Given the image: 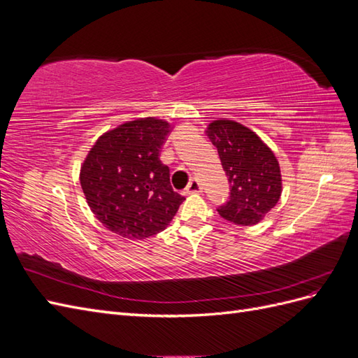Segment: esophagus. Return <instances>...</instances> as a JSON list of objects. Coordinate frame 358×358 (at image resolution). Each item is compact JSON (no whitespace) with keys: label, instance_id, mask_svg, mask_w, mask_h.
<instances>
[{"label":"esophagus","instance_id":"obj_1","mask_svg":"<svg viewBox=\"0 0 358 358\" xmlns=\"http://www.w3.org/2000/svg\"><path fill=\"white\" fill-rule=\"evenodd\" d=\"M201 189H203V188H201L200 182H199L197 179H191V180H189L188 187H187V192H188V194H200Z\"/></svg>","mask_w":358,"mask_h":358}]
</instances>
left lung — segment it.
<instances>
[{
  "label": "left lung",
  "instance_id": "obj_1",
  "mask_svg": "<svg viewBox=\"0 0 358 358\" xmlns=\"http://www.w3.org/2000/svg\"><path fill=\"white\" fill-rule=\"evenodd\" d=\"M218 149L230 182V200L218 213L236 225H255L272 210L282 194V175L273 150L248 127L216 119L204 129Z\"/></svg>",
  "mask_w": 358,
  "mask_h": 358
}]
</instances>
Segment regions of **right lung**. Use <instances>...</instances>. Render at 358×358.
Returning <instances> with one entry per match:
<instances>
[{
  "label": "right lung",
  "mask_w": 358,
  "mask_h": 358,
  "mask_svg": "<svg viewBox=\"0 0 358 358\" xmlns=\"http://www.w3.org/2000/svg\"><path fill=\"white\" fill-rule=\"evenodd\" d=\"M175 125L137 117L103 133L80 166L86 203L107 230L125 239H146L170 225L185 200L170 185L159 159Z\"/></svg>",
  "instance_id": "obj_1"
}]
</instances>
